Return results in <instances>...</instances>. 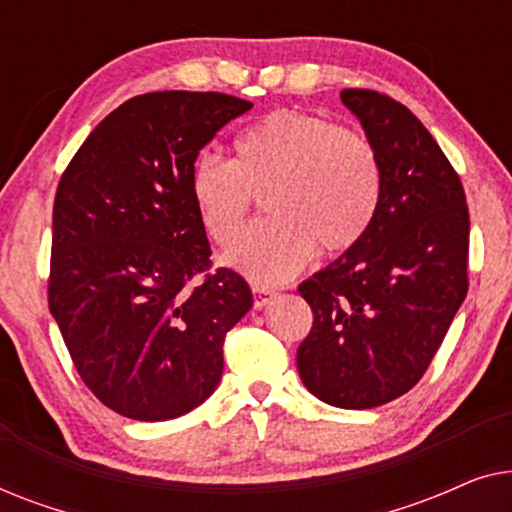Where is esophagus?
<instances>
[{"mask_svg":"<svg viewBox=\"0 0 512 512\" xmlns=\"http://www.w3.org/2000/svg\"><path fill=\"white\" fill-rule=\"evenodd\" d=\"M275 296H277V291L270 289V286L254 284V307H256V310H263V307L268 305Z\"/></svg>","mask_w":512,"mask_h":512,"instance_id":"obj_1","label":"esophagus"}]
</instances>
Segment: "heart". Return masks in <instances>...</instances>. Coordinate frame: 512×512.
I'll use <instances>...</instances> for the list:
<instances>
[{
  "instance_id": "b5f03b06",
  "label": "heart",
  "mask_w": 512,
  "mask_h": 512,
  "mask_svg": "<svg viewBox=\"0 0 512 512\" xmlns=\"http://www.w3.org/2000/svg\"><path fill=\"white\" fill-rule=\"evenodd\" d=\"M188 191L200 226L219 247L240 237L249 191L270 216L249 228L228 263L263 284L291 279L317 247L352 249L382 198V163L361 132L296 109L265 114L233 142V160L200 156Z\"/></svg>"
}]
</instances>
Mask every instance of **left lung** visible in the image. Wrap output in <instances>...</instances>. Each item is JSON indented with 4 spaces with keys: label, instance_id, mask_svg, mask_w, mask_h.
I'll use <instances>...</instances> for the list:
<instances>
[{
    "label": "left lung",
    "instance_id": "obj_1",
    "mask_svg": "<svg viewBox=\"0 0 512 512\" xmlns=\"http://www.w3.org/2000/svg\"><path fill=\"white\" fill-rule=\"evenodd\" d=\"M340 100L382 163L366 235L298 286L312 331L298 347L310 394L345 410L403 396L429 368L468 291V207L457 172L422 121L375 90Z\"/></svg>",
    "mask_w": 512,
    "mask_h": 512
}]
</instances>
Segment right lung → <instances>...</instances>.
Wrapping results in <instances>:
<instances>
[{
  "mask_svg": "<svg viewBox=\"0 0 512 512\" xmlns=\"http://www.w3.org/2000/svg\"><path fill=\"white\" fill-rule=\"evenodd\" d=\"M254 104L163 90L104 118L62 174L48 307L81 380L118 415L165 422L205 403L249 284L209 268L188 179L202 146Z\"/></svg>",
  "mask_w": 512,
  "mask_h": 512,
  "instance_id": "obj_1",
  "label": "right lung"
}]
</instances>
